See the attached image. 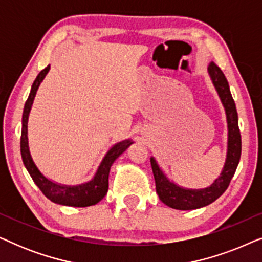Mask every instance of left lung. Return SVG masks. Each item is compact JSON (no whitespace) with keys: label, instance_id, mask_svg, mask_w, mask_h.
Here are the masks:
<instances>
[{"label":"left lung","instance_id":"left-lung-1","mask_svg":"<svg viewBox=\"0 0 262 262\" xmlns=\"http://www.w3.org/2000/svg\"><path fill=\"white\" fill-rule=\"evenodd\" d=\"M207 71H209L211 80H212L213 85L216 87V91L218 92V95H220L222 103H223L225 108V113H227V160H225V164L221 173V177H218V179L214 180L210 187L204 189H186L168 180L166 175L163 174V171L161 170L159 164L156 163L155 159L151 157L150 162H151L154 178H155L156 193L159 194L161 202L171 207V209L194 210L213 203L228 188L232 177H234L236 168L238 166L239 157H241L242 142L238 128V117L235 101L231 96L230 89H229V83L224 76L223 71L213 62L209 64Z\"/></svg>","mask_w":262,"mask_h":262}]
</instances>
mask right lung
<instances>
[{
	"mask_svg": "<svg viewBox=\"0 0 262 262\" xmlns=\"http://www.w3.org/2000/svg\"><path fill=\"white\" fill-rule=\"evenodd\" d=\"M50 66L41 70L35 78L33 84H32L31 93L28 95V99L25 103V108L23 113V128H21V139H20V150L21 157H23L24 164L26 167L31 178L33 179L34 184L38 186L39 189L44 193L46 198H49L51 202L60 205L66 206H74V207H85L92 206L98 204L103 196L106 195L108 191V174L111 166H112L114 161L130 146L132 141L126 139L120 143H117L112 148L108 150L106 156L103 157L101 164L98 168L95 177L93 178L92 181L85 182V184L78 186H67L56 184L48 178H45L35 166V163L32 160V156L28 149V138H27V121L28 114H30L32 103H33L34 96L37 94L39 84L44 80L46 74L49 73Z\"/></svg>",
	"mask_w": 262,
	"mask_h": 262,
	"instance_id": "right-lung-1",
	"label": "right lung"
}]
</instances>
